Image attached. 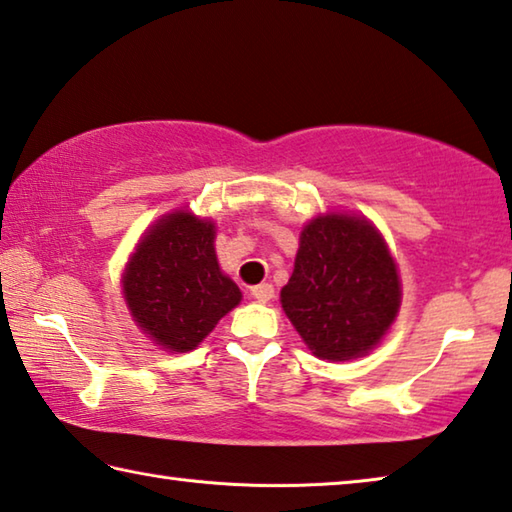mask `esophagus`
I'll return each mask as SVG.
<instances>
[{
	"label": "esophagus",
	"mask_w": 512,
	"mask_h": 512,
	"mask_svg": "<svg viewBox=\"0 0 512 512\" xmlns=\"http://www.w3.org/2000/svg\"><path fill=\"white\" fill-rule=\"evenodd\" d=\"M251 297H254L256 301H261V303H267V301H270V299L274 297V288H272V283L254 285V288H251Z\"/></svg>",
	"instance_id": "34e87169"
}]
</instances>
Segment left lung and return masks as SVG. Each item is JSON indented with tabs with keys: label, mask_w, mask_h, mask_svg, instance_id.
<instances>
[{
	"label": "left lung",
	"mask_w": 512,
	"mask_h": 512,
	"mask_svg": "<svg viewBox=\"0 0 512 512\" xmlns=\"http://www.w3.org/2000/svg\"><path fill=\"white\" fill-rule=\"evenodd\" d=\"M281 303L317 357L353 360L378 344L396 319V263L366 220L344 213L321 215L301 231Z\"/></svg>",
	"instance_id": "1"
}]
</instances>
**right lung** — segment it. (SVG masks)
Listing matches in <instances>:
<instances>
[{"label":"right lung","mask_w":512,"mask_h":512,"mask_svg":"<svg viewBox=\"0 0 512 512\" xmlns=\"http://www.w3.org/2000/svg\"><path fill=\"white\" fill-rule=\"evenodd\" d=\"M213 224L175 211L139 242L123 276L125 301L159 346L186 353L238 306L240 290L220 272Z\"/></svg>","instance_id":"obj_1"}]
</instances>
